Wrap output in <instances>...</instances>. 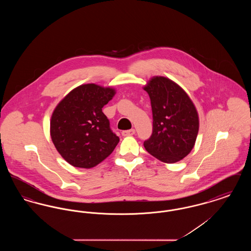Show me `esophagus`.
Masks as SVG:
<instances>
[{"instance_id":"esophagus-1","label":"esophagus","mask_w":251,"mask_h":251,"mask_svg":"<svg viewBox=\"0 0 251 251\" xmlns=\"http://www.w3.org/2000/svg\"><path fill=\"white\" fill-rule=\"evenodd\" d=\"M135 133V130L134 129H131V130H127V131H123L121 132V134L123 136H131Z\"/></svg>"}]
</instances>
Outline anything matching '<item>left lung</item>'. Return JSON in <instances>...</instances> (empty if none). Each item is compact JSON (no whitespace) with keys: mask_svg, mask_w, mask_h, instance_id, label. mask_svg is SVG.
<instances>
[{"mask_svg":"<svg viewBox=\"0 0 251 251\" xmlns=\"http://www.w3.org/2000/svg\"><path fill=\"white\" fill-rule=\"evenodd\" d=\"M143 88L150 96L153 118L152 134L144 147L164 163L179 162L196 143L200 129L197 108L179 84L167 77L154 76Z\"/></svg>","mask_w":251,"mask_h":251,"instance_id":"8db88e82","label":"left lung"}]
</instances>
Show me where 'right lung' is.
<instances>
[{
  "label": "right lung",
  "mask_w": 251,
  "mask_h": 251,
  "mask_svg": "<svg viewBox=\"0 0 251 251\" xmlns=\"http://www.w3.org/2000/svg\"><path fill=\"white\" fill-rule=\"evenodd\" d=\"M116 89L96 84H81L54 108L50 123L51 141L70 165L91 168L110 155L118 143L102 107Z\"/></svg>",
  "instance_id": "1"
}]
</instances>
